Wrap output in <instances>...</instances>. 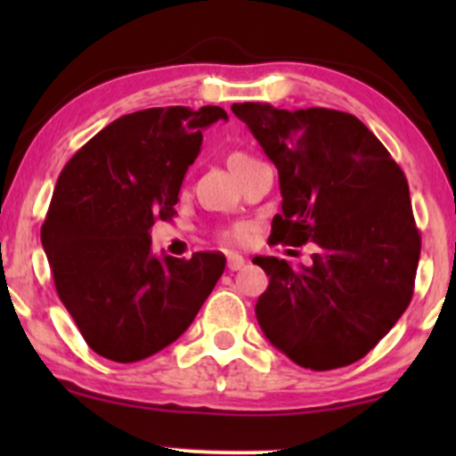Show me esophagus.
Listing matches in <instances>:
<instances>
[{"label": "esophagus", "mask_w": 456, "mask_h": 456, "mask_svg": "<svg viewBox=\"0 0 456 456\" xmlns=\"http://www.w3.org/2000/svg\"><path fill=\"white\" fill-rule=\"evenodd\" d=\"M244 265H246V259L242 257V255L229 253V257H227V268H229V270L238 272V270H242Z\"/></svg>", "instance_id": "34e87169"}]
</instances>
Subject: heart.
Instances as JSON below:
<instances>
[{
  "mask_svg": "<svg viewBox=\"0 0 456 456\" xmlns=\"http://www.w3.org/2000/svg\"><path fill=\"white\" fill-rule=\"evenodd\" d=\"M233 156H238V154H233ZM248 235H250V224L238 223V224H233L232 229H227V232H223V240H227V242H244Z\"/></svg>",
  "mask_w": 456,
  "mask_h": 456,
  "instance_id": "b5f03b06",
  "label": "heart"
}]
</instances>
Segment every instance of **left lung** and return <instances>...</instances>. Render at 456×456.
I'll return each instance as SVG.
<instances>
[{
	"label": "left lung",
	"instance_id": "left-lung-1",
	"mask_svg": "<svg viewBox=\"0 0 456 456\" xmlns=\"http://www.w3.org/2000/svg\"><path fill=\"white\" fill-rule=\"evenodd\" d=\"M279 169L282 212L270 242H315L313 265L255 257L270 276L257 322L296 364L330 370L364 358L413 294L420 233L410 188L381 141L334 109L233 104Z\"/></svg>",
	"mask_w": 456,
	"mask_h": 456
}]
</instances>
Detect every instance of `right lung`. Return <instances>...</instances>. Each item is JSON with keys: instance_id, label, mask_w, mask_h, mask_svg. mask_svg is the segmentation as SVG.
Here are the masks:
<instances>
[{"instance_id": "right-lung-1", "label": "right lung", "mask_w": 456, "mask_h": 456, "mask_svg": "<svg viewBox=\"0 0 456 456\" xmlns=\"http://www.w3.org/2000/svg\"><path fill=\"white\" fill-rule=\"evenodd\" d=\"M221 107L122 115L61 169L40 240L55 289L86 343L113 362L150 358L191 326L224 272L223 253H151L150 229L171 221L201 130Z\"/></svg>"}]
</instances>
